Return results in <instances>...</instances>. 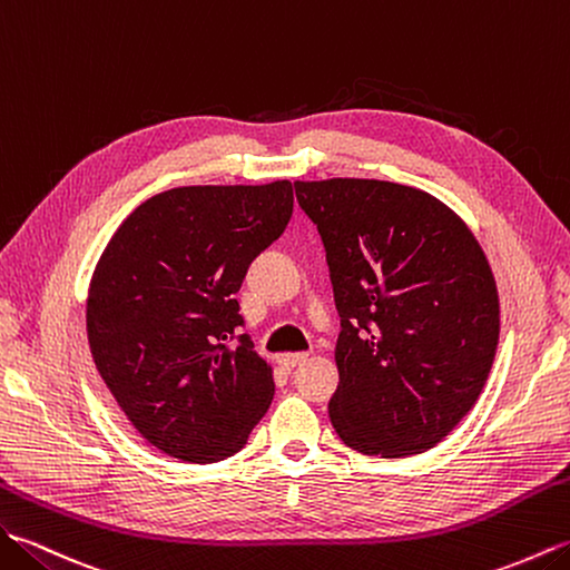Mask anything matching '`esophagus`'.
<instances>
[{
  "label": "esophagus",
  "mask_w": 570,
  "mask_h": 570,
  "mask_svg": "<svg viewBox=\"0 0 570 570\" xmlns=\"http://www.w3.org/2000/svg\"><path fill=\"white\" fill-rule=\"evenodd\" d=\"M309 353H285V356H281V365L285 371H295L297 365H302L307 361Z\"/></svg>",
  "instance_id": "obj_1"
}]
</instances>
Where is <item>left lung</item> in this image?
<instances>
[{"mask_svg":"<svg viewBox=\"0 0 570 570\" xmlns=\"http://www.w3.org/2000/svg\"><path fill=\"white\" fill-rule=\"evenodd\" d=\"M341 317L328 416L365 456L439 444L483 392L500 338L495 277L471 229L416 187L295 183Z\"/></svg>","mask_w":570,"mask_h":570,"instance_id":"8db88e82","label":"left lung"}]
</instances>
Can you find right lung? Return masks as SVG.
I'll return each instance as SVG.
<instances>
[{"label": "right lung", "instance_id": "add662e5", "mask_svg": "<svg viewBox=\"0 0 570 570\" xmlns=\"http://www.w3.org/2000/svg\"><path fill=\"white\" fill-rule=\"evenodd\" d=\"M293 183L193 185L138 205L87 295L99 375L150 446L189 463L242 451L273 400V371L236 293L293 217Z\"/></svg>", "mask_w": 570, "mask_h": 570}]
</instances>
